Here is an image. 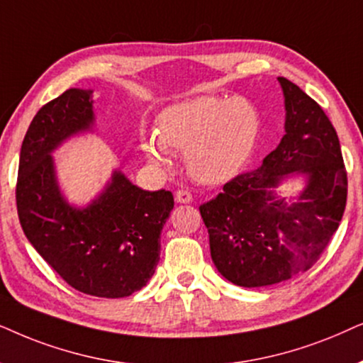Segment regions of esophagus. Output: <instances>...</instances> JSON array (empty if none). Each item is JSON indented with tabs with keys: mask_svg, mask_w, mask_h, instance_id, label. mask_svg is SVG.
I'll list each match as a JSON object with an SVG mask.
<instances>
[{
	"mask_svg": "<svg viewBox=\"0 0 363 363\" xmlns=\"http://www.w3.org/2000/svg\"><path fill=\"white\" fill-rule=\"evenodd\" d=\"M176 202H179V204H189V202H192V194L187 189H179L176 192Z\"/></svg>",
	"mask_w": 363,
	"mask_h": 363,
	"instance_id": "1",
	"label": "esophagus"
}]
</instances>
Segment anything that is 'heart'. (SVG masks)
I'll use <instances>...</instances> for the list:
<instances>
[{
	"label": "heart",
	"mask_w": 363,
	"mask_h": 363,
	"mask_svg": "<svg viewBox=\"0 0 363 363\" xmlns=\"http://www.w3.org/2000/svg\"><path fill=\"white\" fill-rule=\"evenodd\" d=\"M257 134L259 113L247 99L197 96L164 109L157 131L141 136V149L159 169L171 164L169 151H184L196 181L219 184L244 166Z\"/></svg>",
	"instance_id": "obj_1"
}]
</instances>
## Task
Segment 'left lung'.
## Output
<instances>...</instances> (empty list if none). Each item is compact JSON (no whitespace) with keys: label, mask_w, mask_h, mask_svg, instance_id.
Masks as SVG:
<instances>
[{"label":"left lung","mask_w":363,"mask_h":363,"mask_svg":"<svg viewBox=\"0 0 363 363\" xmlns=\"http://www.w3.org/2000/svg\"><path fill=\"white\" fill-rule=\"evenodd\" d=\"M286 98V134L254 171L230 179L199 207L217 270L240 287H265L317 262L347 204L339 136L323 109L297 84L277 77ZM292 173L306 176L287 205L273 189Z\"/></svg>","instance_id":"1"}]
</instances>
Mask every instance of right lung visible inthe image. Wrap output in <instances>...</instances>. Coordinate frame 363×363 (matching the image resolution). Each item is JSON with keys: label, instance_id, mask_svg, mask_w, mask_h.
<instances>
[{"label": "right lung", "instance_id": "1", "mask_svg": "<svg viewBox=\"0 0 363 363\" xmlns=\"http://www.w3.org/2000/svg\"><path fill=\"white\" fill-rule=\"evenodd\" d=\"M93 123L91 89H67L38 111L19 154L18 217L33 247L71 287L94 297H128L156 270L174 197L166 189L143 191L114 171L88 207L67 204L51 152Z\"/></svg>", "mask_w": 363, "mask_h": 363}]
</instances>
